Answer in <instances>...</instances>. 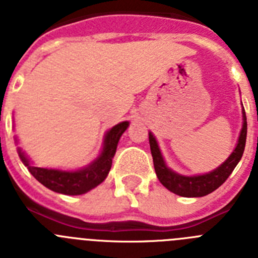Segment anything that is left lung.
<instances>
[{
  "label": "left lung",
  "mask_w": 258,
  "mask_h": 258,
  "mask_svg": "<svg viewBox=\"0 0 258 258\" xmlns=\"http://www.w3.org/2000/svg\"><path fill=\"white\" fill-rule=\"evenodd\" d=\"M150 147H151L152 159H154L155 172H156L157 178L161 182L164 187L169 191L174 192L175 195L184 198H200L206 197L208 194L217 190L223 182L229 178L232 170L235 169L239 160L243 156L245 147V141H247V116L243 108V127H241L240 136H239L238 145L235 150L229 156L225 163L217 169L211 173L203 175H194V177H186V175H179L165 165L164 159L160 154L159 146H157L156 140L151 133H149Z\"/></svg>",
  "instance_id": "obj_1"
}]
</instances>
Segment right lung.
Listing matches in <instances>:
<instances>
[{
  "mask_svg": "<svg viewBox=\"0 0 258 258\" xmlns=\"http://www.w3.org/2000/svg\"><path fill=\"white\" fill-rule=\"evenodd\" d=\"M129 122L124 121L115 125L112 129H109L104 138V147L101 156L89 166L77 172H66V170L46 169V168H38L29 164L23 152H19L23 164L28 168L31 174L42 183L45 187L64 195H81L88 192L89 190L94 188L99 183L106 179L111 165H112V157L115 155L117 143L120 137L126 131Z\"/></svg>",
  "mask_w": 258,
  "mask_h": 258,
  "instance_id": "1",
  "label": "right lung"
}]
</instances>
